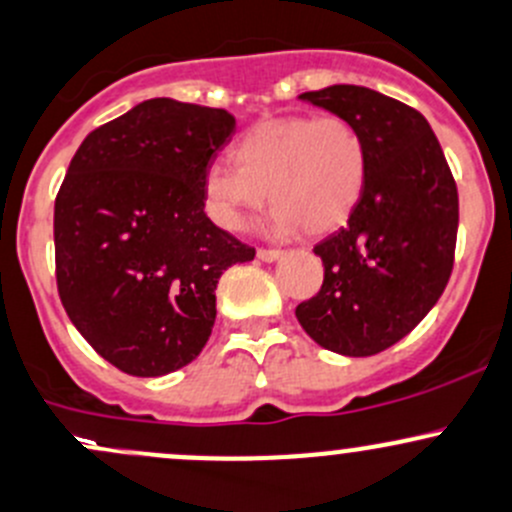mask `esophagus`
<instances>
[{"label":"esophagus","mask_w":512,"mask_h":512,"mask_svg":"<svg viewBox=\"0 0 512 512\" xmlns=\"http://www.w3.org/2000/svg\"><path fill=\"white\" fill-rule=\"evenodd\" d=\"M258 258H261L263 263H273L278 261V258H283V251H276V249H258Z\"/></svg>","instance_id":"34e87169"}]
</instances>
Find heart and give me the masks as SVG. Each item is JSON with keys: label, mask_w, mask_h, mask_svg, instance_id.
<instances>
[{"label": "heart", "mask_w": 512, "mask_h": 512, "mask_svg": "<svg viewBox=\"0 0 512 512\" xmlns=\"http://www.w3.org/2000/svg\"><path fill=\"white\" fill-rule=\"evenodd\" d=\"M236 166L214 161L204 169L209 214L219 226L241 231L268 199L266 229L288 236L331 231L363 194L368 151L361 131L341 116H286L263 121L234 146Z\"/></svg>", "instance_id": "obj_1"}]
</instances>
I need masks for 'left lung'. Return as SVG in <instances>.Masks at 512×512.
I'll use <instances>...</instances> for the list:
<instances>
[{
	"label": "left lung",
	"mask_w": 512,
	"mask_h": 512,
	"mask_svg": "<svg viewBox=\"0 0 512 512\" xmlns=\"http://www.w3.org/2000/svg\"><path fill=\"white\" fill-rule=\"evenodd\" d=\"M298 99L361 131L368 171L346 224L313 249L326 268L323 286L298 303L296 318L326 351L373 356L408 336L445 291L458 189L421 111L353 84Z\"/></svg>",
	"instance_id": "left-lung-1"
}]
</instances>
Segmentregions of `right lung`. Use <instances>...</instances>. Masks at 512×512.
I'll list each match as a JSON object with an SVG mask.
<instances>
[{
    "label": "right lung",
    "mask_w": 512,
    "mask_h": 512,
    "mask_svg": "<svg viewBox=\"0 0 512 512\" xmlns=\"http://www.w3.org/2000/svg\"><path fill=\"white\" fill-rule=\"evenodd\" d=\"M226 109L149 99L82 141L54 204L57 286L91 348L139 378L189 366L216 321V283L256 251L204 214Z\"/></svg>",
    "instance_id": "obj_1"
}]
</instances>
